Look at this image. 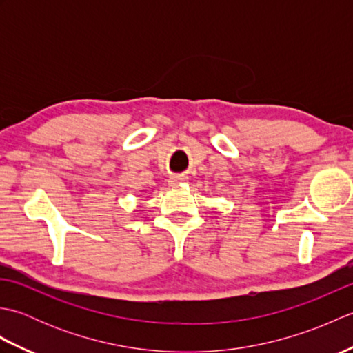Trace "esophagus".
<instances>
[{
    "mask_svg": "<svg viewBox=\"0 0 353 353\" xmlns=\"http://www.w3.org/2000/svg\"><path fill=\"white\" fill-rule=\"evenodd\" d=\"M185 181H186L185 176H171L168 182H170V185L174 186V185H179V183H182Z\"/></svg>",
    "mask_w": 353,
    "mask_h": 353,
    "instance_id": "1",
    "label": "esophagus"
}]
</instances>
